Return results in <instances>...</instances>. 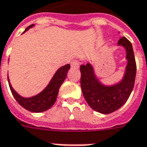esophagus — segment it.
<instances>
[{"mask_svg":"<svg viewBox=\"0 0 147 147\" xmlns=\"http://www.w3.org/2000/svg\"><path fill=\"white\" fill-rule=\"evenodd\" d=\"M71 66L72 67H76V68H78V67H80V62L78 61H73L71 63Z\"/></svg>","mask_w":147,"mask_h":147,"instance_id":"obj_1","label":"esophagus"}]
</instances>
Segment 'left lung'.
<instances>
[{"mask_svg":"<svg viewBox=\"0 0 147 147\" xmlns=\"http://www.w3.org/2000/svg\"><path fill=\"white\" fill-rule=\"evenodd\" d=\"M118 45L125 48L127 60L124 76L119 83L104 86L96 78L94 68L89 63L80 66V83L83 97L90 108L103 114L111 113L120 109L128 99L135 84L136 63L131 43L125 37H121Z\"/></svg>","mask_w":147,"mask_h":147,"instance_id":"obj_1","label":"left lung"}]
</instances>
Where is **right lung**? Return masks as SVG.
<instances>
[{
    "mask_svg": "<svg viewBox=\"0 0 147 147\" xmlns=\"http://www.w3.org/2000/svg\"><path fill=\"white\" fill-rule=\"evenodd\" d=\"M33 26L34 24H32L27 27L25 31H27L29 28L32 27ZM69 68H70V64H66L63 67H60L57 71V72L52 78L51 81L49 82V85L45 87L44 90H42V92L37 94L36 96L28 98L21 97L15 91L14 89L12 88V86L10 84L8 76V84H9L11 94L14 96L15 99L17 101L18 103L22 107L26 109L27 110L34 112V113H42L44 111L48 110L49 109L51 108L56 102L59 89L64 80L66 79Z\"/></svg>",
    "mask_w": 147,
    "mask_h": 147,
    "instance_id": "obj_1",
    "label": "right lung"
}]
</instances>
